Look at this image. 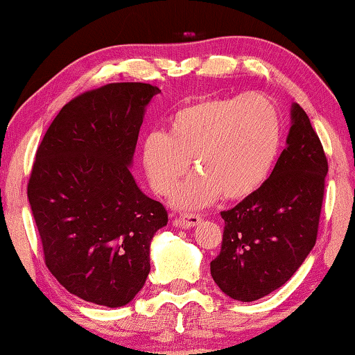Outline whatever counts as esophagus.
I'll return each instance as SVG.
<instances>
[{
	"instance_id": "esophagus-1",
	"label": "esophagus",
	"mask_w": 355,
	"mask_h": 355,
	"mask_svg": "<svg viewBox=\"0 0 355 355\" xmlns=\"http://www.w3.org/2000/svg\"><path fill=\"white\" fill-rule=\"evenodd\" d=\"M202 222V218L199 214H182L180 218H177L175 220H173V225L175 227H180V228H192L196 227L197 224H200Z\"/></svg>"
}]
</instances>
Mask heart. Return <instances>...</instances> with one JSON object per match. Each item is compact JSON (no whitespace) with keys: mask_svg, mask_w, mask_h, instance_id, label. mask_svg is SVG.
I'll list each match as a JSON object with an SVG mask.
<instances>
[{"mask_svg":"<svg viewBox=\"0 0 355 355\" xmlns=\"http://www.w3.org/2000/svg\"><path fill=\"white\" fill-rule=\"evenodd\" d=\"M280 147V119L271 100L258 94L208 98L188 105L169 120L164 133L142 144V166L152 188L167 196L178 186L177 208L207 207L220 196L244 200L266 183Z\"/></svg>","mask_w":355,"mask_h":355,"instance_id":"b5f03b06","label":"heart"}]
</instances>
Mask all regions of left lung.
Returning a JSON list of instances; mask_svg holds the SVG:
<instances>
[{"mask_svg":"<svg viewBox=\"0 0 355 355\" xmlns=\"http://www.w3.org/2000/svg\"><path fill=\"white\" fill-rule=\"evenodd\" d=\"M326 175L320 137L293 103L286 147L266 183L220 213L224 238L209 269L222 293L252 302L291 279L316 243Z\"/></svg>","mask_w":355,"mask_h":355,"instance_id":"left-lung-1","label":"left lung"}]
</instances>
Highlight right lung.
Instances as JSON below:
<instances>
[{"label": "right lung", "instance_id": "add662e5", "mask_svg": "<svg viewBox=\"0 0 355 355\" xmlns=\"http://www.w3.org/2000/svg\"><path fill=\"white\" fill-rule=\"evenodd\" d=\"M146 83H112L65 105L35 153L28 199L45 264L69 293L123 307L150 272V244L167 211L130 167L150 101Z\"/></svg>", "mask_w": 355, "mask_h": 355}]
</instances>
